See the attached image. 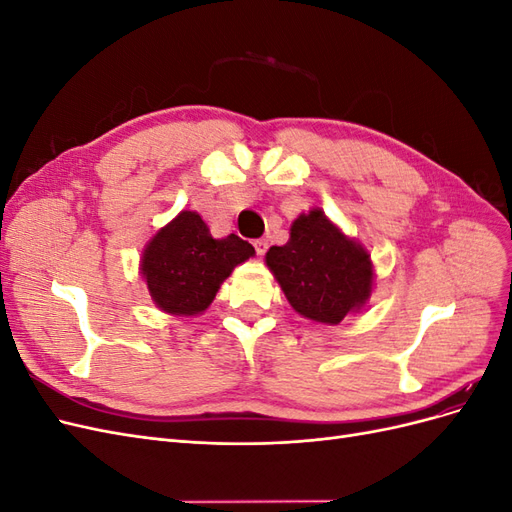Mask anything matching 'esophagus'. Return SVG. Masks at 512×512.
<instances>
[{
    "label": "esophagus",
    "mask_w": 512,
    "mask_h": 512,
    "mask_svg": "<svg viewBox=\"0 0 512 512\" xmlns=\"http://www.w3.org/2000/svg\"><path fill=\"white\" fill-rule=\"evenodd\" d=\"M254 247H256V254L258 256H265V252L269 250V241L267 239H256Z\"/></svg>",
    "instance_id": "34e87169"
}]
</instances>
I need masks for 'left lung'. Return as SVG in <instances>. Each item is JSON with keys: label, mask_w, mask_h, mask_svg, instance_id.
<instances>
[{"label": "left lung", "mask_w": 512, "mask_h": 512, "mask_svg": "<svg viewBox=\"0 0 512 512\" xmlns=\"http://www.w3.org/2000/svg\"><path fill=\"white\" fill-rule=\"evenodd\" d=\"M265 260L294 312L314 322L339 324L367 303L374 284V265L363 245L320 209L301 213L288 243L273 245Z\"/></svg>", "instance_id": "1"}]
</instances>
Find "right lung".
Here are the masks:
<instances>
[{
  "mask_svg": "<svg viewBox=\"0 0 512 512\" xmlns=\"http://www.w3.org/2000/svg\"><path fill=\"white\" fill-rule=\"evenodd\" d=\"M254 254L241 237L213 239L196 211H181L147 243L141 273L162 312L196 316L211 305L232 269Z\"/></svg>",
  "mask_w": 512,
  "mask_h": 512,
  "instance_id": "right-lung-1",
  "label": "right lung"
}]
</instances>
